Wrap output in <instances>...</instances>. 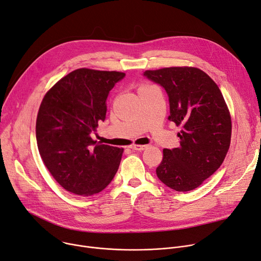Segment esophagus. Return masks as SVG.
<instances>
[{"mask_svg": "<svg viewBox=\"0 0 261 261\" xmlns=\"http://www.w3.org/2000/svg\"><path fill=\"white\" fill-rule=\"evenodd\" d=\"M130 148L134 151H144L147 148V146L146 145H132Z\"/></svg>", "mask_w": 261, "mask_h": 261, "instance_id": "1", "label": "esophagus"}]
</instances>
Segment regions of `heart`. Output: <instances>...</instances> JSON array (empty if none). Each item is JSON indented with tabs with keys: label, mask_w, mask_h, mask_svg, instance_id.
<instances>
[{
	"label": "heart",
	"mask_w": 261,
	"mask_h": 261,
	"mask_svg": "<svg viewBox=\"0 0 261 261\" xmlns=\"http://www.w3.org/2000/svg\"><path fill=\"white\" fill-rule=\"evenodd\" d=\"M143 87H146V86H143Z\"/></svg>",
	"instance_id": "heart-1"
}]
</instances>
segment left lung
Here are the masks:
<instances>
[{
    "label": "left lung",
    "instance_id": "1",
    "mask_svg": "<svg viewBox=\"0 0 261 261\" xmlns=\"http://www.w3.org/2000/svg\"><path fill=\"white\" fill-rule=\"evenodd\" d=\"M169 97V119L181 126L180 146L165 149L156 175L167 187L187 192L221 166L231 143V116L215 82L200 69L170 67L147 70Z\"/></svg>",
    "mask_w": 261,
    "mask_h": 261
}]
</instances>
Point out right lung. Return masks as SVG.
Segmentation results:
<instances>
[{
    "label": "right lung",
    "mask_w": 261,
    "mask_h": 261,
    "mask_svg": "<svg viewBox=\"0 0 261 261\" xmlns=\"http://www.w3.org/2000/svg\"><path fill=\"white\" fill-rule=\"evenodd\" d=\"M125 75L76 69L43 98L36 126L39 152L51 175L69 192L99 193L117 172L123 149L101 145L91 135L106 118L110 90Z\"/></svg>",
    "instance_id": "1"
}]
</instances>
